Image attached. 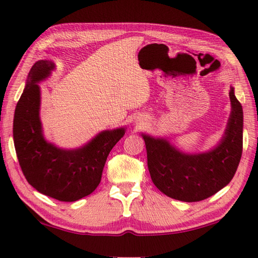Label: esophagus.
Instances as JSON below:
<instances>
[{
	"label": "esophagus",
	"mask_w": 258,
	"mask_h": 258,
	"mask_svg": "<svg viewBox=\"0 0 258 258\" xmlns=\"http://www.w3.org/2000/svg\"><path fill=\"white\" fill-rule=\"evenodd\" d=\"M138 121L140 123V125H143V124H145V121H147V119L143 118V117H142V118H140Z\"/></svg>",
	"instance_id": "esophagus-1"
}]
</instances>
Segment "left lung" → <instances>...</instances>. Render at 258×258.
I'll return each mask as SVG.
<instances>
[{
	"instance_id": "obj_1",
	"label": "left lung",
	"mask_w": 258,
	"mask_h": 258,
	"mask_svg": "<svg viewBox=\"0 0 258 258\" xmlns=\"http://www.w3.org/2000/svg\"><path fill=\"white\" fill-rule=\"evenodd\" d=\"M229 97L231 111L226 130L208 151L184 152L169 139L141 134L150 176L165 195L182 202H199L218 193L235 176L242 152L243 113L232 86Z\"/></svg>"
}]
</instances>
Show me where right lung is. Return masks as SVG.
Here are the masks:
<instances>
[{
    "label": "right lung",
    "mask_w": 258,
    "mask_h": 258,
    "mask_svg": "<svg viewBox=\"0 0 258 258\" xmlns=\"http://www.w3.org/2000/svg\"><path fill=\"white\" fill-rule=\"evenodd\" d=\"M56 64L40 59L30 70L13 119V142L28 182L49 198L74 202L90 195L101 180L107 157L124 137L126 127L105 130L80 148L64 149L49 142L40 119L39 83L51 76Z\"/></svg>",
    "instance_id": "obj_1"
}]
</instances>
